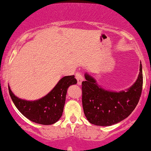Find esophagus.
<instances>
[{"label": "esophagus", "instance_id": "1", "mask_svg": "<svg viewBox=\"0 0 151 151\" xmlns=\"http://www.w3.org/2000/svg\"><path fill=\"white\" fill-rule=\"evenodd\" d=\"M76 78L77 79L78 84L81 85L83 81V77L81 73L80 72H76Z\"/></svg>", "mask_w": 151, "mask_h": 151}]
</instances>
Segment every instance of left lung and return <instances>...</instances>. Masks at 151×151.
I'll list each match as a JSON object with an SVG mask.
<instances>
[{"label":"left lung","mask_w":151,"mask_h":151,"mask_svg":"<svg viewBox=\"0 0 151 151\" xmlns=\"http://www.w3.org/2000/svg\"><path fill=\"white\" fill-rule=\"evenodd\" d=\"M82 82V104L88 122L98 126H110L127 118L137 106L142 93V71L134 83L126 91L119 92L105 90L96 81L86 73Z\"/></svg>","instance_id":"1"}]
</instances>
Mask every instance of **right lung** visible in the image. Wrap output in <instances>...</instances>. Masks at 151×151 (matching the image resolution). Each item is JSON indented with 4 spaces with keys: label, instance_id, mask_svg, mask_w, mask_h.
<instances>
[{
    "label": "right lung",
    "instance_id": "right-lung-1",
    "mask_svg": "<svg viewBox=\"0 0 151 151\" xmlns=\"http://www.w3.org/2000/svg\"><path fill=\"white\" fill-rule=\"evenodd\" d=\"M76 83L77 80L74 76H65L49 93L35 101L18 98L11 91L9 86V91L14 104L24 116L37 124L49 125L55 123L61 117L68 88Z\"/></svg>",
    "mask_w": 151,
    "mask_h": 151
}]
</instances>
